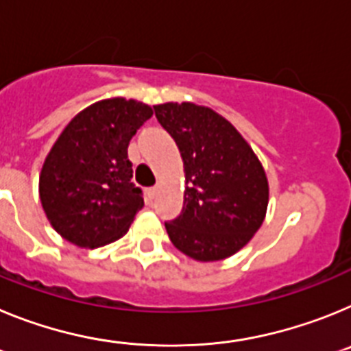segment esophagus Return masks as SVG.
I'll return each instance as SVG.
<instances>
[{
  "mask_svg": "<svg viewBox=\"0 0 351 351\" xmlns=\"http://www.w3.org/2000/svg\"><path fill=\"white\" fill-rule=\"evenodd\" d=\"M158 190H160L158 186H153V188H149V190H147V198H149V200H153V198L156 197Z\"/></svg>",
  "mask_w": 351,
  "mask_h": 351,
  "instance_id": "obj_1",
  "label": "esophagus"
}]
</instances>
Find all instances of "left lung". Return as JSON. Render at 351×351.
Returning <instances> with one entry per match:
<instances>
[{"instance_id":"left-lung-1","label":"left lung","mask_w":351,"mask_h":351,"mask_svg":"<svg viewBox=\"0 0 351 351\" xmlns=\"http://www.w3.org/2000/svg\"><path fill=\"white\" fill-rule=\"evenodd\" d=\"M184 165V206L167 234L198 262H218L243 250L258 232L269 204L262 163L230 121L190 101L154 105Z\"/></svg>"}]
</instances>
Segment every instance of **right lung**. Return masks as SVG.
Segmentation results:
<instances>
[{
  "label": "right lung",
  "mask_w": 351,
  "mask_h": 351,
  "mask_svg": "<svg viewBox=\"0 0 351 351\" xmlns=\"http://www.w3.org/2000/svg\"><path fill=\"white\" fill-rule=\"evenodd\" d=\"M151 116L147 104L117 96L89 105L64 126L38 181L43 213L64 241L93 250L128 232L144 207L128 144Z\"/></svg>",
  "instance_id": "add662e5"
}]
</instances>
